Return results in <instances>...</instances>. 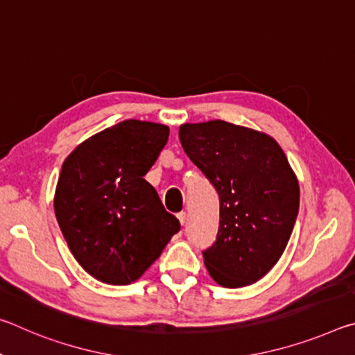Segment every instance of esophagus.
Masks as SVG:
<instances>
[{"label": "esophagus", "instance_id": "esophagus-1", "mask_svg": "<svg viewBox=\"0 0 355 355\" xmlns=\"http://www.w3.org/2000/svg\"><path fill=\"white\" fill-rule=\"evenodd\" d=\"M177 218H178V220H180V224L182 225H184L186 222H188V216H186V213L184 211H182V213H178L177 214Z\"/></svg>", "mask_w": 355, "mask_h": 355}]
</instances>
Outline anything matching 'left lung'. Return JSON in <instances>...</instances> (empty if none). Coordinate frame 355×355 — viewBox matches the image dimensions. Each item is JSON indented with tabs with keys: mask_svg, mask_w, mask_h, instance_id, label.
<instances>
[{
	"mask_svg": "<svg viewBox=\"0 0 355 355\" xmlns=\"http://www.w3.org/2000/svg\"><path fill=\"white\" fill-rule=\"evenodd\" d=\"M189 159L219 194V230L203 263L225 288L249 286L279 261L299 209L297 177L263 131L225 120L180 125Z\"/></svg>",
	"mask_w": 355,
	"mask_h": 355,
	"instance_id": "obj_1",
	"label": "left lung"
}]
</instances>
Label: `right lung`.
Returning <instances> with one entry per match:
<instances>
[{
  "mask_svg": "<svg viewBox=\"0 0 355 355\" xmlns=\"http://www.w3.org/2000/svg\"><path fill=\"white\" fill-rule=\"evenodd\" d=\"M167 139V125L128 119L87 137L64 161L58 224L76 261L103 284H133L180 230L144 178Z\"/></svg>",
  "mask_w": 355,
  "mask_h": 355,
  "instance_id": "1",
  "label": "right lung"
}]
</instances>
